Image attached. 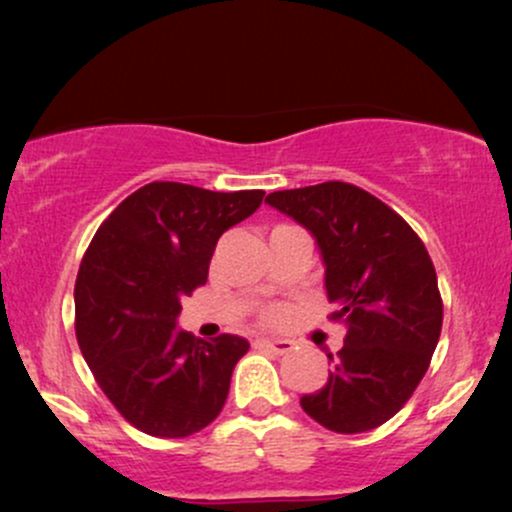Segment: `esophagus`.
Here are the masks:
<instances>
[{
	"label": "esophagus",
	"instance_id": "esophagus-1",
	"mask_svg": "<svg viewBox=\"0 0 512 512\" xmlns=\"http://www.w3.org/2000/svg\"><path fill=\"white\" fill-rule=\"evenodd\" d=\"M252 346L255 349H267V351H274V354H289V351L293 349V342H289V339H255L252 342Z\"/></svg>",
	"mask_w": 512,
	"mask_h": 512
}]
</instances>
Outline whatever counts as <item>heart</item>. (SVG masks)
Masks as SVG:
<instances>
[{
    "label": "heart",
    "instance_id": "b5f03b06",
    "mask_svg": "<svg viewBox=\"0 0 512 512\" xmlns=\"http://www.w3.org/2000/svg\"><path fill=\"white\" fill-rule=\"evenodd\" d=\"M286 317V308H281V305H272V308H267L262 313V322H267V325H276V322H281Z\"/></svg>",
    "mask_w": 512,
    "mask_h": 512
}]
</instances>
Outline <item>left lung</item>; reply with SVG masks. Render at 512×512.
<instances>
[{"mask_svg":"<svg viewBox=\"0 0 512 512\" xmlns=\"http://www.w3.org/2000/svg\"><path fill=\"white\" fill-rule=\"evenodd\" d=\"M264 202L315 236L334 305L330 320L346 327L330 378L301 397L303 411L334 433L383 426L419 387L443 327V298L424 240L395 209L351 182L272 192Z\"/></svg>","mask_w":512,"mask_h":512,"instance_id":"8db88e82","label":"left lung"}]
</instances>
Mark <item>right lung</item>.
I'll use <instances>...</instances> for the list:
<instances>
[{"instance_id":"1","label":"right lung","mask_w":512,"mask_h":512,"mask_svg":"<svg viewBox=\"0 0 512 512\" xmlns=\"http://www.w3.org/2000/svg\"><path fill=\"white\" fill-rule=\"evenodd\" d=\"M262 197L149 182L88 245L74 286L76 342L103 395L149 436H192L226 404L250 344L233 334L204 342L175 330V320L180 298L207 284L223 231L248 219Z\"/></svg>"}]
</instances>
